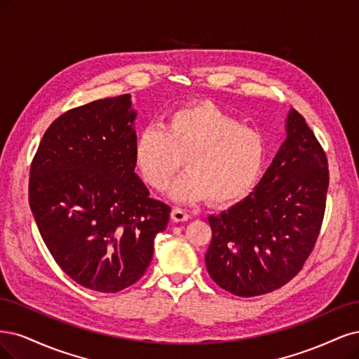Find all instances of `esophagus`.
I'll list each match as a JSON object with an SVG mask.
<instances>
[{"label": "esophagus", "instance_id": "1", "mask_svg": "<svg viewBox=\"0 0 359 359\" xmlns=\"http://www.w3.org/2000/svg\"><path fill=\"white\" fill-rule=\"evenodd\" d=\"M189 217H191V215L187 210L179 209V207H175L171 212V219L175 222H184V221H188Z\"/></svg>", "mask_w": 359, "mask_h": 359}]
</instances>
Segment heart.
<instances>
[{
	"label": "heart",
	"instance_id": "heart-1",
	"mask_svg": "<svg viewBox=\"0 0 359 359\" xmlns=\"http://www.w3.org/2000/svg\"><path fill=\"white\" fill-rule=\"evenodd\" d=\"M265 156L259 131L240 125L210 102L177 109L163 126H144L134 144L138 170L158 191L167 188L184 159L188 171L170 188L171 198L180 203L241 201L258 183Z\"/></svg>",
	"mask_w": 359,
	"mask_h": 359
}]
</instances>
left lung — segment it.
I'll return each instance as SVG.
<instances>
[{
    "label": "left lung",
    "instance_id": "1",
    "mask_svg": "<svg viewBox=\"0 0 359 359\" xmlns=\"http://www.w3.org/2000/svg\"><path fill=\"white\" fill-rule=\"evenodd\" d=\"M328 182L325 152L291 109L285 142L253 192L209 216L205 265L213 282L234 295L255 297L295 277L319 236Z\"/></svg>",
    "mask_w": 359,
    "mask_h": 359
}]
</instances>
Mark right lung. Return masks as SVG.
Here are the masks:
<instances>
[{
  "label": "right lung",
  "instance_id": "obj_1",
  "mask_svg": "<svg viewBox=\"0 0 359 359\" xmlns=\"http://www.w3.org/2000/svg\"><path fill=\"white\" fill-rule=\"evenodd\" d=\"M131 95L72 109L44 133L29 171L43 241L74 282L104 294L135 283L154 257L170 205L135 172Z\"/></svg>",
  "mask_w": 359,
  "mask_h": 359
}]
</instances>
